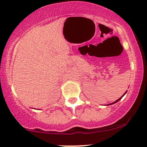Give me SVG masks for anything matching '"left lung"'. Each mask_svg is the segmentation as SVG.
<instances>
[{
    "label": "left lung",
    "mask_w": 147,
    "mask_h": 147,
    "mask_svg": "<svg viewBox=\"0 0 147 147\" xmlns=\"http://www.w3.org/2000/svg\"><path fill=\"white\" fill-rule=\"evenodd\" d=\"M126 92H125V93H124V95H123V96H122V97H120V98H119V99H118L117 100H116V101H115V102H112V103H111V104H110V105H111V104H115V103H116V102H118V101H119V100H120V99H121V98H122V97H123V96H124V95H125V94H126ZM110 104H108V105H110Z\"/></svg>",
    "instance_id": "1"
}]
</instances>
